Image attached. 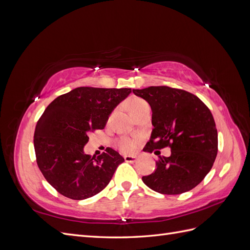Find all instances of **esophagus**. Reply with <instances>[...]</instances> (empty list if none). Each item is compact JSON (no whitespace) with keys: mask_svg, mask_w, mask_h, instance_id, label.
<instances>
[{"mask_svg":"<svg viewBox=\"0 0 250 250\" xmlns=\"http://www.w3.org/2000/svg\"><path fill=\"white\" fill-rule=\"evenodd\" d=\"M124 160L127 163H135L137 162V156H133V155H125L124 156Z\"/></svg>","mask_w":250,"mask_h":250,"instance_id":"34e87169","label":"esophagus"}]
</instances>
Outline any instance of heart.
I'll return each instance as SVG.
<instances>
[{
  "label": "heart",
  "mask_w": 250,
  "mask_h": 250,
  "mask_svg": "<svg viewBox=\"0 0 250 250\" xmlns=\"http://www.w3.org/2000/svg\"><path fill=\"white\" fill-rule=\"evenodd\" d=\"M145 105H147V102L144 101L143 99H140V98H132V99H130L127 102V107L129 109L132 116L134 113H137L143 106H145ZM118 146L121 150L123 151V152H130V151L134 149L135 143L134 141L128 138H122L119 140Z\"/></svg>",
  "instance_id": "obj_1"
}]
</instances>
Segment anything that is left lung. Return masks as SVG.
<instances>
[{"instance_id": "8db88e82", "label": "left lung", "mask_w": 250, "mask_h": 250, "mask_svg": "<svg viewBox=\"0 0 250 250\" xmlns=\"http://www.w3.org/2000/svg\"><path fill=\"white\" fill-rule=\"evenodd\" d=\"M152 110V125L145 152L170 147L169 157L160 156L155 171L143 181L151 190L177 195L199 185L213 167L218 133L210 110L197 96L169 86L133 89Z\"/></svg>"}]
</instances>
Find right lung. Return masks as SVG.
I'll use <instances>...</instances> for the list:
<instances>
[{
  "label": "right lung",
  "mask_w": 250,
  "mask_h": 250,
  "mask_svg": "<svg viewBox=\"0 0 250 250\" xmlns=\"http://www.w3.org/2000/svg\"><path fill=\"white\" fill-rule=\"evenodd\" d=\"M131 88L82 86L57 97L37 121L34 149L37 166L48 183L67 198L83 200L106 187L124 158L106 148L85 154L88 134L106 125L111 111Z\"/></svg>",
  "instance_id": "right-lung-1"
}]
</instances>
